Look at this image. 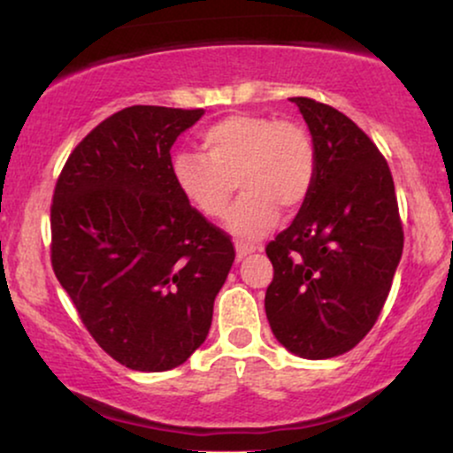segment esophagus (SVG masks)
I'll use <instances>...</instances> for the list:
<instances>
[{
    "instance_id": "34e87169",
    "label": "esophagus",
    "mask_w": 453,
    "mask_h": 453,
    "mask_svg": "<svg viewBox=\"0 0 453 453\" xmlns=\"http://www.w3.org/2000/svg\"><path fill=\"white\" fill-rule=\"evenodd\" d=\"M256 251V244H249V242H236V257L242 259L247 257L249 253Z\"/></svg>"
}]
</instances>
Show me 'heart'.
Returning <instances> with one entry per match:
<instances>
[{
	"label": "heart",
	"instance_id": "b5f03b06",
	"mask_svg": "<svg viewBox=\"0 0 453 453\" xmlns=\"http://www.w3.org/2000/svg\"><path fill=\"white\" fill-rule=\"evenodd\" d=\"M197 153L173 157V179L187 204L206 219L227 215L234 183L242 197L227 219L234 236H264L279 217L309 197L317 176L315 144L306 127L266 114H230L200 134Z\"/></svg>",
	"mask_w": 453,
	"mask_h": 453
}]
</instances>
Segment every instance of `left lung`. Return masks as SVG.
Masks as SVG:
<instances>
[{
    "mask_svg": "<svg viewBox=\"0 0 453 453\" xmlns=\"http://www.w3.org/2000/svg\"><path fill=\"white\" fill-rule=\"evenodd\" d=\"M289 100L313 136L317 176L292 226L266 244L274 277L264 306L285 349L326 360L353 349L375 326L404 234L375 142L327 104Z\"/></svg>",
    "mask_w": 453,
    "mask_h": 453,
    "instance_id": "8db88e82",
    "label": "left lung"
}]
</instances>
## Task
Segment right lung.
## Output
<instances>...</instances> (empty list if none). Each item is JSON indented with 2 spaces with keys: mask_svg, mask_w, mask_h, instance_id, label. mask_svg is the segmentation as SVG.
<instances>
[{
  "mask_svg": "<svg viewBox=\"0 0 453 453\" xmlns=\"http://www.w3.org/2000/svg\"><path fill=\"white\" fill-rule=\"evenodd\" d=\"M202 114L123 108L76 144L55 185V277L97 345L132 371H170L204 342L236 257L170 170L174 140Z\"/></svg>",
  "mask_w": 453,
  "mask_h": 453,
  "instance_id": "1",
  "label": "right lung"
}]
</instances>
